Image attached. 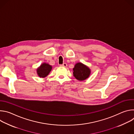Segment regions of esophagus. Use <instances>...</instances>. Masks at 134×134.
I'll use <instances>...</instances> for the list:
<instances>
[{
	"mask_svg": "<svg viewBox=\"0 0 134 134\" xmlns=\"http://www.w3.org/2000/svg\"><path fill=\"white\" fill-rule=\"evenodd\" d=\"M67 64H66V63H64L63 64L60 65V66H62V67H67Z\"/></svg>",
	"mask_w": 134,
	"mask_h": 134,
	"instance_id": "obj_1",
	"label": "esophagus"
}]
</instances>
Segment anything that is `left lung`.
Instances as JSON below:
<instances>
[{"instance_id":"obj_1","label":"left lung","mask_w":134,"mask_h":134,"mask_svg":"<svg viewBox=\"0 0 134 134\" xmlns=\"http://www.w3.org/2000/svg\"><path fill=\"white\" fill-rule=\"evenodd\" d=\"M72 70L75 78L80 81H84L88 78L91 72V70L88 66L80 62L75 65Z\"/></svg>"}]
</instances>
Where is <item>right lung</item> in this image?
<instances>
[{
    "instance_id": "add662e5",
    "label": "right lung",
    "mask_w": 134,
    "mask_h": 134,
    "mask_svg": "<svg viewBox=\"0 0 134 134\" xmlns=\"http://www.w3.org/2000/svg\"><path fill=\"white\" fill-rule=\"evenodd\" d=\"M52 68V66L48 63H43L36 68V73L40 78H44L49 74Z\"/></svg>"
}]
</instances>
